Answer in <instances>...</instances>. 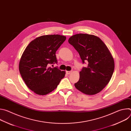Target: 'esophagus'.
I'll return each instance as SVG.
<instances>
[{"label":"esophagus","mask_w":131,"mask_h":131,"mask_svg":"<svg viewBox=\"0 0 131 131\" xmlns=\"http://www.w3.org/2000/svg\"><path fill=\"white\" fill-rule=\"evenodd\" d=\"M72 72V71H66V73L69 74H70Z\"/></svg>","instance_id":"obj_1"}]
</instances>
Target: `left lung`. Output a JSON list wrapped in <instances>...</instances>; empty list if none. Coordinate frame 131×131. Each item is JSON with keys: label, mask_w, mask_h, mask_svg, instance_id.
Wrapping results in <instances>:
<instances>
[{"label": "left lung", "mask_w": 131, "mask_h": 131, "mask_svg": "<svg viewBox=\"0 0 131 131\" xmlns=\"http://www.w3.org/2000/svg\"><path fill=\"white\" fill-rule=\"evenodd\" d=\"M68 42L79 53L82 63L88 66L80 71L76 88L86 95L101 92L110 81L115 69L114 58L104 42L99 37L78 34L70 37Z\"/></svg>", "instance_id": "obj_1"}]
</instances>
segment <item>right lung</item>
I'll return each mask as SVG.
<instances>
[{
	"instance_id": "obj_1",
	"label": "right lung",
	"mask_w": 131,
	"mask_h": 131,
	"mask_svg": "<svg viewBox=\"0 0 131 131\" xmlns=\"http://www.w3.org/2000/svg\"><path fill=\"white\" fill-rule=\"evenodd\" d=\"M66 39L60 35H43L32 40L23 52L19 71L27 87L36 94L45 95L57 88L65 74L57 67L56 51Z\"/></svg>"
}]
</instances>
